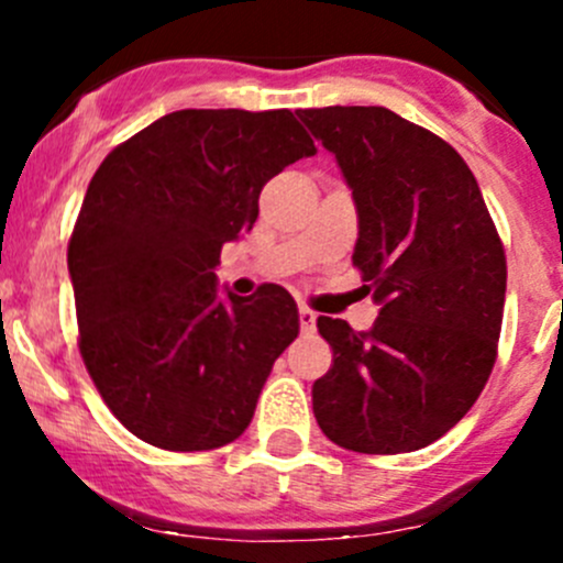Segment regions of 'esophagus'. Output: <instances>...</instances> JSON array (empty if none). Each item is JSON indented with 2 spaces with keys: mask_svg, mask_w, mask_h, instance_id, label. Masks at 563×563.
<instances>
[{
  "mask_svg": "<svg viewBox=\"0 0 563 563\" xmlns=\"http://www.w3.org/2000/svg\"><path fill=\"white\" fill-rule=\"evenodd\" d=\"M316 321H318V316L313 313V310H310V308H299V327H302L305 334L316 332Z\"/></svg>",
  "mask_w": 563,
  "mask_h": 563,
  "instance_id": "1",
  "label": "esophagus"
}]
</instances>
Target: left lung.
Segmentation results:
<instances>
[{"mask_svg":"<svg viewBox=\"0 0 563 563\" xmlns=\"http://www.w3.org/2000/svg\"><path fill=\"white\" fill-rule=\"evenodd\" d=\"M297 117L354 190V266L382 313L365 332L318 318L332 367L313 384L329 441L362 455L433 444L468 413L498 356L507 255L463 157L382 106Z\"/></svg>","mask_w":563,"mask_h":563,"instance_id":"8db88e82","label":"left lung"}]
</instances>
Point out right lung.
Wrapping results in <instances>:
<instances>
[{"mask_svg": "<svg viewBox=\"0 0 563 563\" xmlns=\"http://www.w3.org/2000/svg\"><path fill=\"white\" fill-rule=\"evenodd\" d=\"M310 155L288 108H185L95 172L67 245L78 351L113 417L146 444L207 452L245 433L299 313L275 283L223 305L214 266L253 229L266 181Z\"/></svg>", "mask_w": 563, "mask_h": 563, "instance_id": "right-lung-1", "label": "right lung"}]
</instances>
